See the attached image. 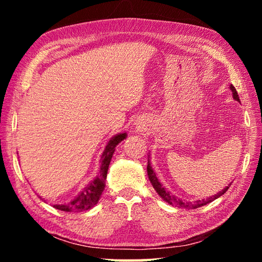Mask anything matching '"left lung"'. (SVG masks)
Here are the masks:
<instances>
[{
	"mask_svg": "<svg viewBox=\"0 0 262 262\" xmlns=\"http://www.w3.org/2000/svg\"><path fill=\"white\" fill-rule=\"evenodd\" d=\"M230 90H231L232 92V96H233V99L237 100V101H241L239 100V97H238V94L236 91V89H234V86L232 85V84H230ZM147 171H148V177H149V180L150 183H151L152 187L155 188V190L158 193L159 196H161L164 201L167 202L168 205H172V206H176V207H183V208H187V209H195V208H199L201 206H205L207 205V203H210L214 200H216L217 198H220L223 195L227 190L229 189L230 186H231L232 183H230L227 187L223 188L222 190H220L219 193L215 194V195H211V196L207 198V199H202V200H196L195 202H185L183 200H180V199H178L177 196H174V195H172L168 190L165 189V187L159 183L158 178L156 177V173H155L154 168L151 166V162H150V152L148 155V166H147Z\"/></svg>",
	"mask_w": 262,
	"mask_h": 262,
	"instance_id": "8db88e82",
	"label": "left lung"
}]
</instances>
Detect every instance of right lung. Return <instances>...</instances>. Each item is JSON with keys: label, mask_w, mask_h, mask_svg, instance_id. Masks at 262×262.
Masks as SVG:
<instances>
[{"label": "right lung", "mask_w": 262, "mask_h": 262, "mask_svg": "<svg viewBox=\"0 0 262 262\" xmlns=\"http://www.w3.org/2000/svg\"><path fill=\"white\" fill-rule=\"evenodd\" d=\"M125 139H127V133H119V134H115L113 137H111L105 145L103 154H101L98 174H97L96 178L90 181L85 187L82 188L81 192L72 201L68 203H63V205H54L53 207L59 210L69 212L84 211L94 208L98 203L101 194H103L105 189V180L106 177H107L108 166L115 151V147ZM39 198L42 200L41 196Z\"/></svg>", "instance_id": "right-lung-1"}]
</instances>
